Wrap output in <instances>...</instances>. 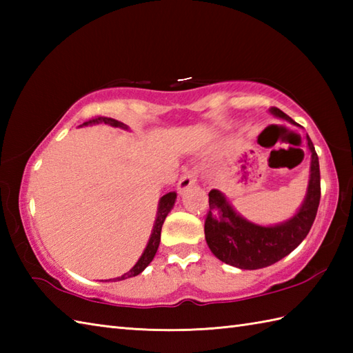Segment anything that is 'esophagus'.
<instances>
[{
	"label": "esophagus",
	"mask_w": 353,
	"mask_h": 353,
	"mask_svg": "<svg viewBox=\"0 0 353 353\" xmlns=\"http://www.w3.org/2000/svg\"><path fill=\"white\" fill-rule=\"evenodd\" d=\"M197 183V174L196 171H186L185 174L181 177V181L177 183V190L179 192H185L186 190L190 188V186L196 185Z\"/></svg>",
	"instance_id": "1"
}]
</instances>
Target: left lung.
I'll return each instance as SVG.
<instances>
[{"mask_svg": "<svg viewBox=\"0 0 353 353\" xmlns=\"http://www.w3.org/2000/svg\"><path fill=\"white\" fill-rule=\"evenodd\" d=\"M268 112L276 118L299 125L281 109L272 108ZM306 144L311 154L308 188L303 203L288 220L273 226H262L236 212L221 191L209 192L205 238L215 258L241 270H258L273 265L303 241L316 220L320 203L319 156L308 134Z\"/></svg>", "mask_w": 353, "mask_h": 353, "instance_id": "obj_1", "label": "left lung"}]
</instances>
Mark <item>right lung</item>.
<instances>
[{
    "instance_id": "obj_1",
    "label": "right lung",
    "mask_w": 353,
    "mask_h": 353,
    "mask_svg": "<svg viewBox=\"0 0 353 353\" xmlns=\"http://www.w3.org/2000/svg\"><path fill=\"white\" fill-rule=\"evenodd\" d=\"M100 123L109 124V125H112V127H119V129H123V130H129V125H125V124L121 123V121H117V119H114V118H106V117H99V118L89 119V121L83 123L81 125H92V124H100ZM176 197H177V194H176L174 191H172V192H167V194H165V196H162V197L159 199V205H157V214H156V220H154V224H153L152 235H150V239H148V243H147V245H145V249H144V252H142L141 258L138 259L137 264H134V265L129 270V272L124 273L123 276L114 277V279H108V281H104V282L124 281V279H129V277L138 276L139 273L144 272V270L147 268V265L150 264V262L153 261L154 254H156V252H157V247H159L162 224H163L165 219H167V215L170 214L172 206H174Z\"/></svg>"
}]
</instances>
